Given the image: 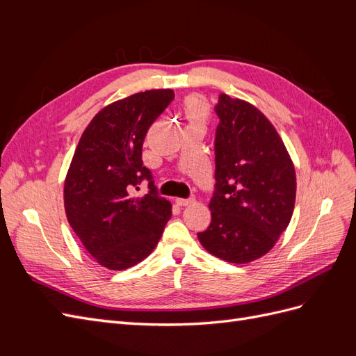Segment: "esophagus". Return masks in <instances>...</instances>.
<instances>
[{
  "mask_svg": "<svg viewBox=\"0 0 356 356\" xmlns=\"http://www.w3.org/2000/svg\"><path fill=\"white\" fill-rule=\"evenodd\" d=\"M175 202H177L178 207H188V204L195 203V199H193V197H190V199H177Z\"/></svg>",
  "mask_w": 356,
  "mask_h": 356,
  "instance_id": "obj_1",
  "label": "esophagus"
}]
</instances>
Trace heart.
Masks as SVG:
<instances>
[{"mask_svg": "<svg viewBox=\"0 0 356 356\" xmlns=\"http://www.w3.org/2000/svg\"><path fill=\"white\" fill-rule=\"evenodd\" d=\"M186 111H187V115L190 118H193V120H197V118L204 111V104L197 98H191L186 104Z\"/></svg>", "mask_w": 356, "mask_h": 356, "instance_id": "1", "label": "heart"}]
</instances>
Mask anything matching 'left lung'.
Wrapping results in <instances>:
<instances>
[{
    "instance_id": "left-lung-1",
    "label": "left lung",
    "mask_w": 356,
    "mask_h": 356,
    "mask_svg": "<svg viewBox=\"0 0 356 356\" xmlns=\"http://www.w3.org/2000/svg\"><path fill=\"white\" fill-rule=\"evenodd\" d=\"M215 191L202 246L224 261L245 264L272 250L296 203V170L281 136L250 102L221 93L215 105Z\"/></svg>"
}]
</instances>
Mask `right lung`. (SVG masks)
Instances as JSON below:
<instances>
[{
	"label": "right lung",
	"instance_id": "obj_1",
	"mask_svg": "<svg viewBox=\"0 0 356 356\" xmlns=\"http://www.w3.org/2000/svg\"><path fill=\"white\" fill-rule=\"evenodd\" d=\"M170 89L139 92L106 105L83 132L63 187L68 222L88 252L110 270L147 258L161 238L172 204L143 165L149 126L174 101ZM143 179L150 191L131 195Z\"/></svg>",
	"mask_w": 356,
	"mask_h": 356
}]
</instances>
